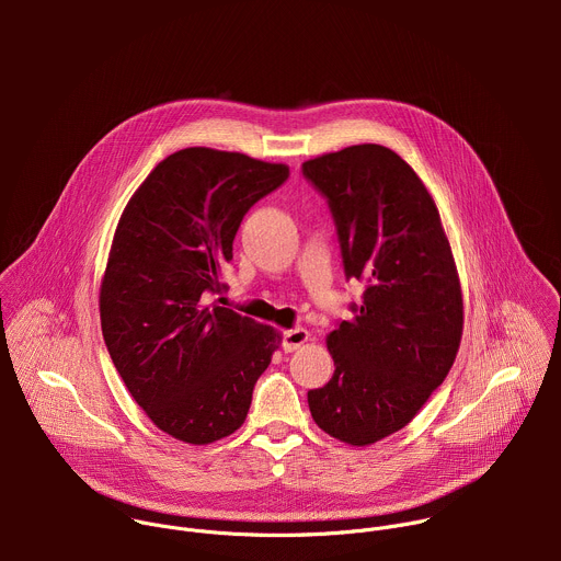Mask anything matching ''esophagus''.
I'll list each match as a JSON object with an SVG mask.
<instances>
[{"mask_svg": "<svg viewBox=\"0 0 561 561\" xmlns=\"http://www.w3.org/2000/svg\"><path fill=\"white\" fill-rule=\"evenodd\" d=\"M308 337H310V333L306 329H290L282 337V351L284 353H293V351L301 348L308 342Z\"/></svg>", "mask_w": 561, "mask_h": 561, "instance_id": "1", "label": "esophagus"}]
</instances>
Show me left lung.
Instances as JSON below:
<instances>
[{
    "mask_svg": "<svg viewBox=\"0 0 561 561\" xmlns=\"http://www.w3.org/2000/svg\"><path fill=\"white\" fill-rule=\"evenodd\" d=\"M331 208L353 319L329 335L335 373L308 390L314 424L353 446L404 428L446 379L461 340L459 279L437 206L402 157L348 146L301 164Z\"/></svg>",
    "mask_w": 561,
    "mask_h": 561,
    "instance_id": "obj_1",
    "label": "left lung"
}]
</instances>
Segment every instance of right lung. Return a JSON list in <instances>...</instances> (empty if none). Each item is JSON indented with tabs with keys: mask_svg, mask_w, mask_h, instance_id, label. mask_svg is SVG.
Returning <instances> with one entry per match:
<instances>
[{
	"mask_svg": "<svg viewBox=\"0 0 561 561\" xmlns=\"http://www.w3.org/2000/svg\"><path fill=\"white\" fill-rule=\"evenodd\" d=\"M288 167L242 152L184 148L126 204L100 293L102 333L135 402L157 428L210 444L244 424L279 335L208 304L244 215Z\"/></svg>",
	"mask_w": 561,
	"mask_h": 561,
	"instance_id": "add662e5",
	"label": "right lung"
}]
</instances>
